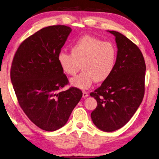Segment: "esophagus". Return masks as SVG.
<instances>
[{
	"mask_svg": "<svg viewBox=\"0 0 159 159\" xmlns=\"http://www.w3.org/2000/svg\"><path fill=\"white\" fill-rule=\"evenodd\" d=\"M89 95H88V92H83V98H86V97H88Z\"/></svg>",
	"mask_w": 159,
	"mask_h": 159,
	"instance_id": "34e87169",
	"label": "esophagus"
}]
</instances>
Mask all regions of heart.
<instances>
[{
  "mask_svg": "<svg viewBox=\"0 0 159 159\" xmlns=\"http://www.w3.org/2000/svg\"><path fill=\"white\" fill-rule=\"evenodd\" d=\"M71 54L60 52L58 61L67 75H75L81 67L83 72L70 80L71 85L80 89H88L94 81L106 80L116 66V47L111 43L104 42L95 37H81L71 46Z\"/></svg>",
  "mask_w": 159,
  "mask_h": 159,
  "instance_id": "b5f03b06",
  "label": "heart"
}]
</instances>
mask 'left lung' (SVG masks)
Segmentation results:
<instances>
[{"mask_svg":"<svg viewBox=\"0 0 159 159\" xmlns=\"http://www.w3.org/2000/svg\"><path fill=\"white\" fill-rule=\"evenodd\" d=\"M115 36L117 61L112 74L90 96L97 101L91 114L94 125L111 132L131 119L143 101L146 66L139 48L116 31H107Z\"/></svg>","mask_w":159,"mask_h":159,"instance_id":"obj_1","label":"left lung"}]
</instances>
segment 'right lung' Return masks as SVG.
<instances>
[{
    "instance_id": "add662e5",
    "label": "right lung",
    "mask_w": 159,
    "mask_h": 159,
    "mask_svg": "<svg viewBox=\"0 0 159 159\" xmlns=\"http://www.w3.org/2000/svg\"><path fill=\"white\" fill-rule=\"evenodd\" d=\"M71 29L44 27L21 43L11 67V81L20 107L36 126L56 131L67 123L82 98L79 89L61 91L68 80L58 61Z\"/></svg>"
}]
</instances>
